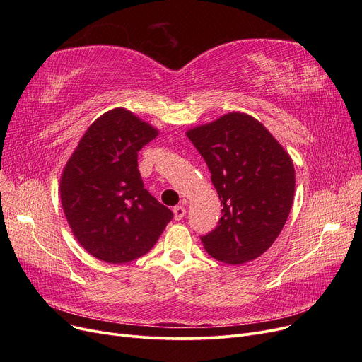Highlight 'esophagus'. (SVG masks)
Masks as SVG:
<instances>
[{"label":"esophagus","instance_id":"1","mask_svg":"<svg viewBox=\"0 0 362 362\" xmlns=\"http://www.w3.org/2000/svg\"><path fill=\"white\" fill-rule=\"evenodd\" d=\"M173 213H175V220H182L186 214V208L183 205H176L173 208Z\"/></svg>","mask_w":362,"mask_h":362}]
</instances>
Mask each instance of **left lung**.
Here are the masks:
<instances>
[{
    "label": "left lung",
    "mask_w": 362,
    "mask_h": 362,
    "mask_svg": "<svg viewBox=\"0 0 362 362\" xmlns=\"http://www.w3.org/2000/svg\"><path fill=\"white\" fill-rule=\"evenodd\" d=\"M211 173L223 210L204 248L226 264L258 258L280 235L291 213L295 168L288 152L258 120L229 112L186 133Z\"/></svg>",
    "instance_id": "left-lung-1"
}]
</instances>
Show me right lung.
I'll return each mask as SVG.
<instances>
[{
  "mask_svg": "<svg viewBox=\"0 0 362 362\" xmlns=\"http://www.w3.org/2000/svg\"><path fill=\"white\" fill-rule=\"evenodd\" d=\"M158 135L123 108L95 120L70 157L60 195L73 235L101 261L123 264L152 250L173 213L144 187L138 152Z\"/></svg>",
  "mask_w": 362,
  "mask_h": 362,
  "instance_id": "right-lung-1",
  "label": "right lung"
}]
</instances>
